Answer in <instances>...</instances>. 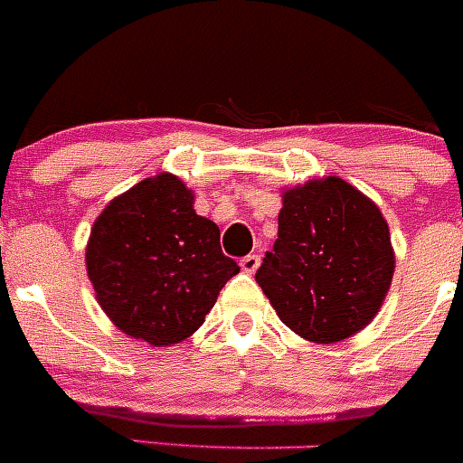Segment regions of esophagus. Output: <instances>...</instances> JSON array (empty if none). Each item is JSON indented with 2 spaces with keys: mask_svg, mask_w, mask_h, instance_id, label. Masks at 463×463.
<instances>
[{
  "mask_svg": "<svg viewBox=\"0 0 463 463\" xmlns=\"http://www.w3.org/2000/svg\"><path fill=\"white\" fill-rule=\"evenodd\" d=\"M240 267L244 273H255L260 267V255H253V253L246 255V258L240 260Z\"/></svg>",
  "mask_w": 463,
  "mask_h": 463,
  "instance_id": "obj_1",
  "label": "esophagus"
}]
</instances>
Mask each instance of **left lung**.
Here are the masks:
<instances>
[{"mask_svg":"<svg viewBox=\"0 0 463 463\" xmlns=\"http://www.w3.org/2000/svg\"><path fill=\"white\" fill-rule=\"evenodd\" d=\"M393 269L378 205L344 178L326 176L282 190L278 240L255 280L296 335L336 344L373 321Z\"/></svg>","mask_w":463,"mask_h":463,"instance_id":"1","label":"left lung"}]
</instances>
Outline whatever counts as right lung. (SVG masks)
<instances>
[{
    "label": "right lung",
    "instance_id": "1",
    "mask_svg": "<svg viewBox=\"0 0 463 463\" xmlns=\"http://www.w3.org/2000/svg\"><path fill=\"white\" fill-rule=\"evenodd\" d=\"M85 267L115 327L156 348L194 335L240 273L222 253L219 226L196 214L194 192L174 174L145 178L101 210Z\"/></svg>",
    "mask_w": 463,
    "mask_h": 463
}]
</instances>
